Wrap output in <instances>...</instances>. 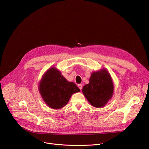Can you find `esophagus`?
Returning <instances> with one entry per match:
<instances>
[{"label": "esophagus", "mask_w": 149, "mask_h": 149, "mask_svg": "<svg viewBox=\"0 0 149 149\" xmlns=\"http://www.w3.org/2000/svg\"><path fill=\"white\" fill-rule=\"evenodd\" d=\"M78 88L81 90H82V84H78Z\"/></svg>", "instance_id": "34e87169"}]
</instances>
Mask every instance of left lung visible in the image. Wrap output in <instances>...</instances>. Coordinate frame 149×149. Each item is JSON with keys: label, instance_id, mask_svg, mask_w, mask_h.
<instances>
[{"label": "left lung", "instance_id": "1", "mask_svg": "<svg viewBox=\"0 0 149 149\" xmlns=\"http://www.w3.org/2000/svg\"><path fill=\"white\" fill-rule=\"evenodd\" d=\"M114 86L109 72L102 70L91 74L88 84L85 85L82 93L94 107H102L111 98Z\"/></svg>", "mask_w": 149, "mask_h": 149}]
</instances>
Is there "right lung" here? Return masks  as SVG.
I'll return each instance as SVG.
<instances>
[{
  "label": "right lung",
  "instance_id": "obj_1",
  "mask_svg": "<svg viewBox=\"0 0 149 149\" xmlns=\"http://www.w3.org/2000/svg\"><path fill=\"white\" fill-rule=\"evenodd\" d=\"M39 89L45 102L54 109L64 107L72 94L80 91L74 82H68L55 68L47 71L40 83Z\"/></svg>",
  "mask_w": 149,
  "mask_h": 149
}]
</instances>
